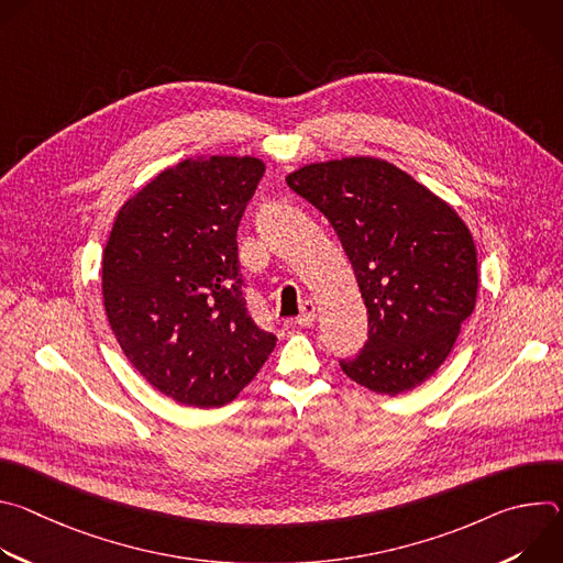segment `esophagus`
<instances>
[{"label":"esophagus","instance_id":"esophagus-1","mask_svg":"<svg viewBox=\"0 0 563 563\" xmlns=\"http://www.w3.org/2000/svg\"><path fill=\"white\" fill-rule=\"evenodd\" d=\"M313 320H316V302L307 298L300 302V313L296 318V323L300 328H309V325H313Z\"/></svg>","mask_w":563,"mask_h":563}]
</instances>
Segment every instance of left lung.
Listing matches in <instances>:
<instances>
[{
    "label": "left lung",
    "mask_w": 563,
    "mask_h": 563,
    "mask_svg": "<svg viewBox=\"0 0 563 563\" xmlns=\"http://www.w3.org/2000/svg\"><path fill=\"white\" fill-rule=\"evenodd\" d=\"M287 185L334 227L367 307V341L341 369L376 394L421 385L476 302V250L463 220L376 157L307 165Z\"/></svg>",
    "instance_id": "obj_1"
}]
</instances>
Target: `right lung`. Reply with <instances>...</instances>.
Masks as SVG:
<instances>
[{
	"label": "right lung",
	"mask_w": 563,
	"mask_h": 563,
	"mask_svg": "<svg viewBox=\"0 0 563 563\" xmlns=\"http://www.w3.org/2000/svg\"><path fill=\"white\" fill-rule=\"evenodd\" d=\"M263 174L256 157L185 159L140 189L111 229V330L133 367L183 406L229 404L276 347L247 309L235 240Z\"/></svg>",
	"instance_id": "1"
}]
</instances>
